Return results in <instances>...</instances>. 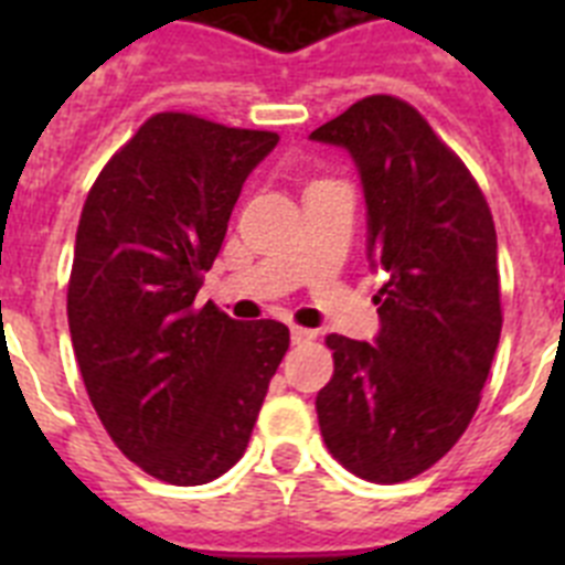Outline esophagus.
I'll list each match as a JSON object with an SVG mask.
<instances>
[{
  "instance_id": "esophagus-1",
  "label": "esophagus",
  "mask_w": 565,
  "mask_h": 565,
  "mask_svg": "<svg viewBox=\"0 0 565 565\" xmlns=\"http://www.w3.org/2000/svg\"><path fill=\"white\" fill-rule=\"evenodd\" d=\"M311 339H317V333H313V331H306V328H291V342L294 344L311 342Z\"/></svg>"
}]
</instances>
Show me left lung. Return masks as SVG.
<instances>
[{
	"label": "left lung",
	"mask_w": 565,
	"mask_h": 565,
	"mask_svg": "<svg viewBox=\"0 0 565 565\" xmlns=\"http://www.w3.org/2000/svg\"><path fill=\"white\" fill-rule=\"evenodd\" d=\"M311 141L356 163L367 259L387 274L376 339H326L319 430L353 476L407 481L452 450L481 402L503 322L495 223L461 158L407 102L362 98Z\"/></svg>",
	"instance_id": "left-lung-1"
}]
</instances>
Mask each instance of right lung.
Listing matches in <instances>:
<instances>
[{
  "mask_svg": "<svg viewBox=\"0 0 565 565\" xmlns=\"http://www.w3.org/2000/svg\"><path fill=\"white\" fill-rule=\"evenodd\" d=\"M277 141L158 113L82 209L67 319L84 387L115 447L174 487L214 481L243 458L288 351L282 322L194 306L239 189Z\"/></svg>",
  "mask_w": 565,
  "mask_h": 565,
  "instance_id": "obj_1",
  "label": "right lung"
}]
</instances>
